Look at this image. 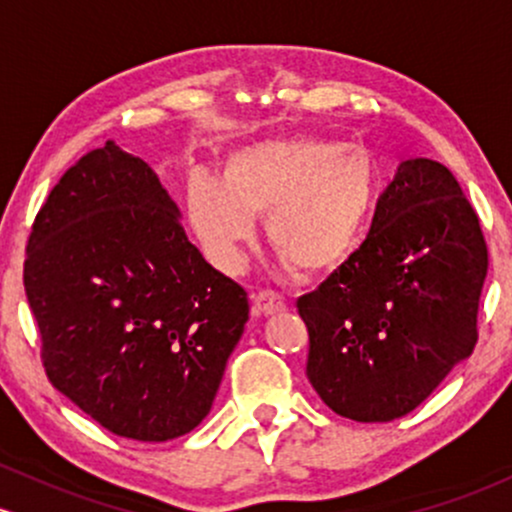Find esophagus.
<instances>
[{"label":"esophagus","mask_w":512,"mask_h":512,"mask_svg":"<svg viewBox=\"0 0 512 512\" xmlns=\"http://www.w3.org/2000/svg\"><path fill=\"white\" fill-rule=\"evenodd\" d=\"M285 309L283 297L275 295V292H256L254 295V314H263V317H271V314H278Z\"/></svg>","instance_id":"esophagus-1"}]
</instances>
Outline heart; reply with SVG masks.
Instances as JSON below:
<instances>
[{
	"label": "heart",
	"mask_w": 512,
	"mask_h": 512,
	"mask_svg": "<svg viewBox=\"0 0 512 512\" xmlns=\"http://www.w3.org/2000/svg\"><path fill=\"white\" fill-rule=\"evenodd\" d=\"M375 200V171L358 147L275 137L227 154L222 181L188 176V220L215 266L232 271L266 217V241L302 278L336 271L353 254Z\"/></svg>",
	"instance_id": "obj_1"
}]
</instances>
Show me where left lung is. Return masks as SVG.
Wrapping results in <instances>:
<instances>
[{
    "label": "left lung",
    "instance_id": "left-lung-1",
    "mask_svg": "<svg viewBox=\"0 0 512 512\" xmlns=\"http://www.w3.org/2000/svg\"><path fill=\"white\" fill-rule=\"evenodd\" d=\"M486 271L479 217L452 171L401 162L360 249L297 300L321 401L360 423L416 409L472 355Z\"/></svg>",
    "mask_w": 512,
    "mask_h": 512
}]
</instances>
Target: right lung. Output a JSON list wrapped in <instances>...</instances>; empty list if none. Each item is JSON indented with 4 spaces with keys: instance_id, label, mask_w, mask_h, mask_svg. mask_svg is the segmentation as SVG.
Segmentation results:
<instances>
[{
    "instance_id": "right-lung-1",
    "label": "right lung",
    "mask_w": 512,
    "mask_h": 512,
    "mask_svg": "<svg viewBox=\"0 0 512 512\" xmlns=\"http://www.w3.org/2000/svg\"><path fill=\"white\" fill-rule=\"evenodd\" d=\"M24 287L53 387L142 442L208 416L249 321L244 287L205 261L157 174L111 140L50 191Z\"/></svg>"
}]
</instances>
